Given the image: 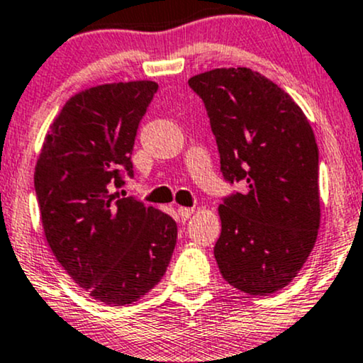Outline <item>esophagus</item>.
Instances as JSON below:
<instances>
[{"mask_svg":"<svg viewBox=\"0 0 363 363\" xmlns=\"http://www.w3.org/2000/svg\"><path fill=\"white\" fill-rule=\"evenodd\" d=\"M192 214H194L192 207H180V209H178V216H180L182 221H186Z\"/></svg>","mask_w":363,"mask_h":363,"instance_id":"34e87169","label":"esophagus"}]
</instances>
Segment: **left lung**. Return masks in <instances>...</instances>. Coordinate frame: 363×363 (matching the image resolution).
Here are the masks:
<instances>
[{
  "label": "left lung",
  "mask_w": 363,
  "mask_h": 363,
  "mask_svg": "<svg viewBox=\"0 0 363 363\" xmlns=\"http://www.w3.org/2000/svg\"><path fill=\"white\" fill-rule=\"evenodd\" d=\"M189 85L201 96L223 177L243 182L219 206L214 257L231 286L254 296L291 283L320 225L319 149L290 94L250 68H216Z\"/></svg>",
  "instance_id": "obj_1"
}]
</instances>
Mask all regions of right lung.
Wrapping results in <instances>:
<instances>
[{
    "label": "right lung",
    "mask_w": 363,
    "mask_h": 363,
    "mask_svg": "<svg viewBox=\"0 0 363 363\" xmlns=\"http://www.w3.org/2000/svg\"><path fill=\"white\" fill-rule=\"evenodd\" d=\"M156 91V82L135 80L72 96L48 130L35 164L48 245L80 288L115 307L152 290L177 245L171 216L109 194L125 183L121 166L133 174L137 128Z\"/></svg>",
    "instance_id": "obj_1"
}]
</instances>
